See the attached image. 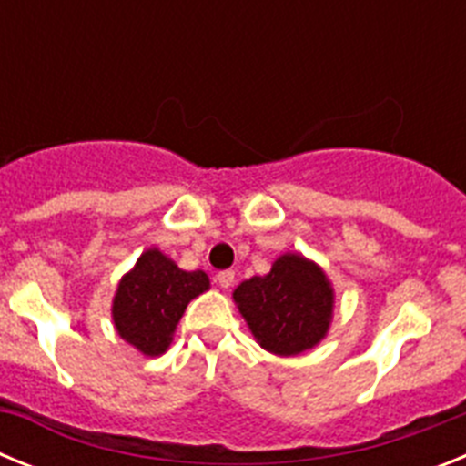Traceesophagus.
Returning a JSON list of instances; mask_svg holds the SVG:
<instances>
[{
  "instance_id": "1",
  "label": "esophagus",
  "mask_w": 466,
  "mask_h": 466,
  "mask_svg": "<svg viewBox=\"0 0 466 466\" xmlns=\"http://www.w3.org/2000/svg\"><path fill=\"white\" fill-rule=\"evenodd\" d=\"M217 282H219V287L228 289V287H233V282H236V273H233V270H221V273H217Z\"/></svg>"
}]
</instances>
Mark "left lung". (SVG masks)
I'll use <instances>...</instances> for the list:
<instances>
[{"label": "left lung", "mask_w": 466, "mask_h": 466, "mask_svg": "<svg viewBox=\"0 0 466 466\" xmlns=\"http://www.w3.org/2000/svg\"><path fill=\"white\" fill-rule=\"evenodd\" d=\"M233 300L257 343L279 357L315 348L333 315L331 282L300 254H282L268 275L245 279Z\"/></svg>", "instance_id": "1"}]
</instances>
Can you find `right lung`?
Segmentation results:
<instances>
[{
  "label": "right lung",
  "mask_w": 466,
  "mask_h": 466,
  "mask_svg": "<svg viewBox=\"0 0 466 466\" xmlns=\"http://www.w3.org/2000/svg\"><path fill=\"white\" fill-rule=\"evenodd\" d=\"M208 289L203 270L187 273L156 247L147 249L118 282L111 306L114 327L142 355L158 357L170 348L188 303Z\"/></svg>",
  "instance_id": "obj_1"
}]
</instances>
